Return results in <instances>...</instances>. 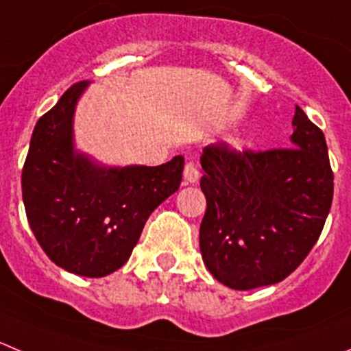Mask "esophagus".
Here are the masks:
<instances>
[{"label": "esophagus", "mask_w": 351, "mask_h": 351, "mask_svg": "<svg viewBox=\"0 0 351 351\" xmlns=\"http://www.w3.org/2000/svg\"><path fill=\"white\" fill-rule=\"evenodd\" d=\"M198 179H199L198 163L189 160V162H186L184 165V182L186 184H195V182H198Z\"/></svg>", "instance_id": "esophagus-1"}]
</instances>
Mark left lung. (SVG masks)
<instances>
[{
	"label": "left lung",
	"instance_id": "1",
	"mask_svg": "<svg viewBox=\"0 0 351 351\" xmlns=\"http://www.w3.org/2000/svg\"><path fill=\"white\" fill-rule=\"evenodd\" d=\"M291 146L203 148L206 210L199 250L206 269L232 289L281 282L306 258L329 215L335 173L324 132L300 106Z\"/></svg>",
	"mask_w": 351,
	"mask_h": 351
}]
</instances>
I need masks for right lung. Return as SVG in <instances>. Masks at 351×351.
<instances>
[{
	"instance_id": "obj_1",
	"label": "right lung",
	"mask_w": 351,
	"mask_h": 351,
	"mask_svg": "<svg viewBox=\"0 0 351 351\" xmlns=\"http://www.w3.org/2000/svg\"><path fill=\"white\" fill-rule=\"evenodd\" d=\"M86 86H70L36 123L22 169V198L29 226L53 263L103 278L128 262L153 210L178 191L184 158L103 169L75 155L72 117Z\"/></svg>"
}]
</instances>
